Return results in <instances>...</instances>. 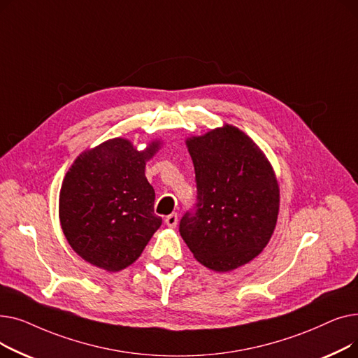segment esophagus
<instances>
[{"label": "esophagus", "instance_id": "obj_1", "mask_svg": "<svg viewBox=\"0 0 358 358\" xmlns=\"http://www.w3.org/2000/svg\"><path fill=\"white\" fill-rule=\"evenodd\" d=\"M165 223H166V227H169V228H176L177 223H178V215H177V213L168 215V216L165 217Z\"/></svg>", "mask_w": 358, "mask_h": 358}]
</instances>
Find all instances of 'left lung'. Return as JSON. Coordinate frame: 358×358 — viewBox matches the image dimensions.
<instances>
[{"label": "left lung", "mask_w": 358, "mask_h": 358, "mask_svg": "<svg viewBox=\"0 0 358 358\" xmlns=\"http://www.w3.org/2000/svg\"><path fill=\"white\" fill-rule=\"evenodd\" d=\"M194 164V208L180 235L199 262L215 271L247 264L268 243L278 215V185L259 148L234 126L187 141Z\"/></svg>", "instance_id": "8db88e82"}]
</instances>
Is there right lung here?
<instances>
[{
    "label": "right lung",
    "instance_id": "add662e5",
    "mask_svg": "<svg viewBox=\"0 0 358 358\" xmlns=\"http://www.w3.org/2000/svg\"><path fill=\"white\" fill-rule=\"evenodd\" d=\"M158 143L139 152L126 139H110L73 162L62 182L59 217L72 250L107 271L130 266L161 227L145 162Z\"/></svg>",
    "mask_w": 358,
    "mask_h": 358
}]
</instances>
